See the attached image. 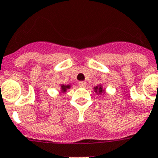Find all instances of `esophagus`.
<instances>
[{
	"label": "esophagus",
	"mask_w": 158,
	"mask_h": 158,
	"mask_svg": "<svg viewBox=\"0 0 158 158\" xmlns=\"http://www.w3.org/2000/svg\"><path fill=\"white\" fill-rule=\"evenodd\" d=\"M78 85H79V86H81V87H85L86 86V82L85 81H80L79 83H78Z\"/></svg>",
	"instance_id": "34e87169"
}]
</instances>
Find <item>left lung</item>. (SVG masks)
I'll return each mask as SVG.
<instances>
[{
  "label": "left lung",
  "mask_w": 158,
  "mask_h": 158,
  "mask_svg": "<svg viewBox=\"0 0 158 158\" xmlns=\"http://www.w3.org/2000/svg\"><path fill=\"white\" fill-rule=\"evenodd\" d=\"M94 90L96 93H99V94H101L102 93H104V90H103V88L101 86H96L94 87Z\"/></svg>",
  "instance_id": "left-lung-1"
}]
</instances>
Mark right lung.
Wrapping results in <instances>:
<instances>
[{"mask_svg":"<svg viewBox=\"0 0 158 158\" xmlns=\"http://www.w3.org/2000/svg\"><path fill=\"white\" fill-rule=\"evenodd\" d=\"M68 89H70V85H61V89H62V93H65Z\"/></svg>","mask_w":158,"mask_h":158,"instance_id":"obj_1","label":"right lung"}]
</instances>
